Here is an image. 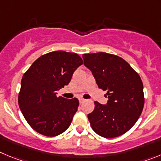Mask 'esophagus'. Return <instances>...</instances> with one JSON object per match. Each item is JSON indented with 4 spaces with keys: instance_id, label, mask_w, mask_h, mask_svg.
<instances>
[{
    "instance_id": "34e87169",
    "label": "esophagus",
    "mask_w": 161,
    "mask_h": 161,
    "mask_svg": "<svg viewBox=\"0 0 161 161\" xmlns=\"http://www.w3.org/2000/svg\"><path fill=\"white\" fill-rule=\"evenodd\" d=\"M79 103H80V104H82V103H84V102H85L86 100L84 98H82V97H79Z\"/></svg>"
}]
</instances>
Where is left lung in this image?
Segmentation results:
<instances>
[{
	"label": "left lung",
	"instance_id": "obj_1",
	"mask_svg": "<svg viewBox=\"0 0 161 161\" xmlns=\"http://www.w3.org/2000/svg\"><path fill=\"white\" fill-rule=\"evenodd\" d=\"M82 58L97 86L107 91V103L94 102V111L87 115L93 130L106 138L124 134L143 110V83L139 75L125 60L112 54H84Z\"/></svg>",
	"mask_w": 161,
	"mask_h": 161
}]
</instances>
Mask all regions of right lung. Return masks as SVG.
I'll list each match as a JSON object with an SVG mask.
<instances>
[{"instance_id": "1", "label": "right lung", "mask_w": 161, "mask_h": 161, "mask_svg": "<svg viewBox=\"0 0 161 161\" xmlns=\"http://www.w3.org/2000/svg\"><path fill=\"white\" fill-rule=\"evenodd\" d=\"M83 64L78 54L55 51L37 58L24 74L18 103L27 122L37 133L55 136L68 129L79 100L57 97L74 71Z\"/></svg>"}]
</instances>
